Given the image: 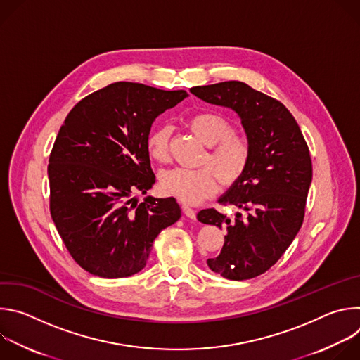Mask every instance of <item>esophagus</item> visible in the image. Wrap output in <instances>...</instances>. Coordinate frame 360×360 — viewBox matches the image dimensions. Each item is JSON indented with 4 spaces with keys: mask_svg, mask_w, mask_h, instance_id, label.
<instances>
[{
    "mask_svg": "<svg viewBox=\"0 0 360 360\" xmlns=\"http://www.w3.org/2000/svg\"><path fill=\"white\" fill-rule=\"evenodd\" d=\"M182 212H184L185 217H188L189 219H195V218H196V212H195L191 207H188V205H182Z\"/></svg>",
    "mask_w": 360,
    "mask_h": 360,
    "instance_id": "obj_1",
    "label": "esophagus"
}]
</instances>
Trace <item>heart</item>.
I'll return each instance as SVG.
<instances>
[{
	"instance_id": "heart-1",
	"label": "heart",
	"mask_w": 360,
	"mask_h": 360,
	"mask_svg": "<svg viewBox=\"0 0 360 360\" xmlns=\"http://www.w3.org/2000/svg\"><path fill=\"white\" fill-rule=\"evenodd\" d=\"M192 132L210 145L203 153L200 168L176 167L160 176V189L185 203H198L215 193L218 181L222 185L235 184L248 169L252 158L249 138L233 131L232 122L214 111L195 112L188 118ZM146 152L152 161H169V129L160 127L146 136Z\"/></svg>"
}]
</instances>
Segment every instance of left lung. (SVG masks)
<instances>
[{
	"label": "left lung",
	"instance_id": "1",
	"mask_svg": "<svg viewBox=\"0 0 360 360\" xmlns=\"http://www.w3.org/2000/svg\"><path fill=\"white\" fill-rule=\"evenodd\" d=\"M191 92L232 108L252 145L248 169L218 200L238 210L235 218L215 208L196 217L202 224L226 228L221 253L207 264L231 281L256 278L279 261L302 226L312 181L309 148L282 102L245 82L193 86Z\"/></svg>",
	"mask_w": 360,
	"mask_h": 360
}]
</instances>
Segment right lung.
I'll return each mask as SVG.
<instances>
[{
  "label": "right lung",
  "instance_id": "obj_1",
  "mask_svg": "<svg viewBox=\"0 0 360 360\" xmlns=\"http://www.w3.org/2000/svg\"><path fill=\"white\" fill-rule=\"evenodd\" d=\"M186 91L114 82L67 115L49 155V212L72 259L99 278H128L145 265L152 242L181 218L174 198L132 193L155 184L146 152L152 122Z\"/></svg>",
  "mask_w": 360,
  "mask_h": 360
}]
</instances>
